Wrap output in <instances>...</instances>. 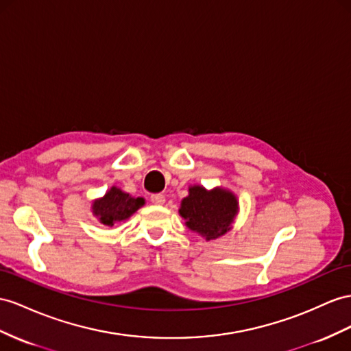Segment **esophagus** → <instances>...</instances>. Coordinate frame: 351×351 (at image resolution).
I'll list each match as a JSON object with an SVG mask.
<instances>
[{
    "instance_id": "1",
    "label": "esophagus",
    "mask_w": 351,
    "mask_h": 351,
    "mask_svg": "<svg viewBox=\"0 0 351 351\" xmlns=\"http://www.w3.org/2000/svg\"><path fill=\"white\" fill-rule=\"evenodd\" d=\"M151 202L157 206H161V204H165L166 197L163 194H154V195H151Z\"/></svg>"
}]
</instances>
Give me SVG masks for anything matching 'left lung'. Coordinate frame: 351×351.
Listing matches in <instances>:
<instances>
[{"mask_svg":"<svg viewBox=\"0 0 351 351\" xmlns=\"http://www.w3.org/2000/svg\"><path fill=\"white\" fill-rule=\"evenodd\" d=\"M239 199L228 188L215 186L208 190L203 185L188 186L179 215L185 227L206 240H217L232 228L239 215Z\"/></svg>","mask_w":351,"mask_h":351,"instance_id":"1","label":"left lung"}]
</instances>
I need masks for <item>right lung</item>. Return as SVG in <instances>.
<instances>
[{"instance_id": "1", "label": "right lung", "mask_w": 351, "mask_h": 351, "mask_svg": "<svg viewBox=\"0 0 351 351\" xmlns=\"http://www.w3.org/2000/svg\"><path fill=\"white\" fill-rule=\"evenodd\" d=\"M145 204L142 197H132L121 188L112 185L102 197L92 202L93 217L106 227L128 221L132 215Z\"/></svg>"}]
</instances>
